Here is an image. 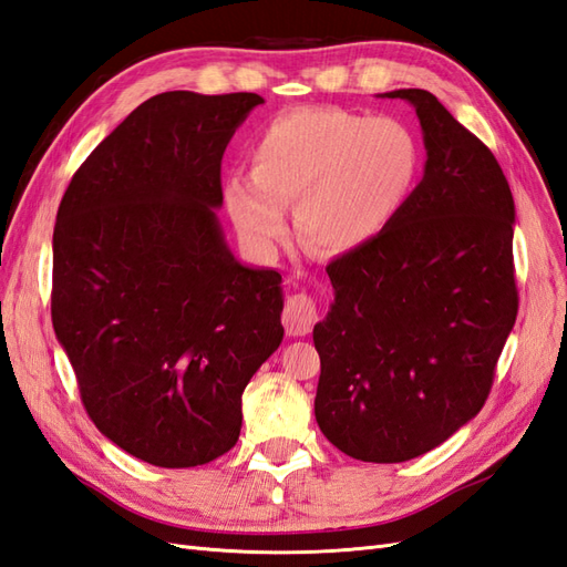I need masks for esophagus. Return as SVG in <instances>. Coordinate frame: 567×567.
<instances>
[{
  "instance_id": "34e87169",
  "label": "esophagus",
  "mask_w": 567,
  "mask_h": 567,
  "mask_svg": "<svg viewBox=\"0 0 567 567\" xmlns=\"http://www.w3.org/2000/svg\"><path fill=\"white\" fill-rule=\"evenodd\" d=\"M317 315H320V308H317L315 298L308 293H296L286 300L284 308V327L288 331V337H306L312 331Z\"/></svg>"
}]
</instances>
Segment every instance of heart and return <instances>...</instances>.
Instances as JSON below:
<instances>
[{
	"label": "heart",
	"instance_id": "heart-1",
	"mask_svg": "<svg viewBox=\"0 0 567 567\" xmlns=\"http://www.w3.org/2000/svg\"><path fill=\"white\" fill-rule=\"evenodd\" d=\"M419 136L394 117L296 107L265 124L252 173L233 175L226 206L238 230L267 250L296 204L300 236L317 250L351 252L402 214L419 183Z\"/></svg>",
	"mask_w": 567,
	"mask_h": 567
}]
</instances>
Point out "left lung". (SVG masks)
<instances>
[{
    "label": "left lung",
    "instance_id": "8db88e82",
    "mask_svg": "<svg viewBox=\"0 0 567 567\" xmlns=\"http://www.w3.org/2000/svg\"><path fill=\"white\" fill-rule=\"evenodd\" d=\"M421 120L425 173L392 224L327 265L334 302L315 419L353 460L396 464L483 409L517 317L515 202L503 168L433 93L399 89Z\"/></svg>",
    "mask_w": 567,
    "mask_h": 567
}]
</instances>
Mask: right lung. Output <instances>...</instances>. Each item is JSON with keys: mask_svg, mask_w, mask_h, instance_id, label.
<instances>
[{"mask_svg": "<svg viewBox=\"0 0 567 567\" xmlns=\"http://www.w3.org/2000/svg\"><path fill=\"white\" fill-rule=\"evenodd\" d=\"M257 93L168 91L91 151L58 209L52 327L95 427L165 468L238 443L243 392L284 339L281 274L218 226L220 158Z\"/></svg>", "mask_w": 567, "mask_h": 567, "instance_id": "1", "label": "right lung"}]
</instances>
